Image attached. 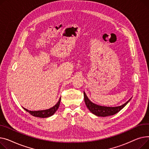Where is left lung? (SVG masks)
Listing matches in <instances>:
<instances>
[{
  "label": "left lung",
  "mask_w": 149,
  "mask_h": 149,
  "mask_svg": "<svg viewBox=\"0 0 149 149\" xmlns=\"http://www.w3.org/2000/svg\"><path fill=\"white\" fill-rule=\"evenodd\" d=\"M84 100L86 107L94 115L99 117H107L109 116H113L116 114V113L118 112L121 109H123L127 103L130 101L131 99H130L127 102H126L125 104H122L120 107H102L100 105H97L93 102H91L89 99L87 97L85 92H84Z\"/></svg>",
  "instance_id": "left-lung-1"
}]
</instances>
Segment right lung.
<instances>
[{
    "label": "right lung",
    "instance_id": "right-lung-1",
    "mask_svg": "<svg viewBox=\"0 0 149 149\" xmlns=\"http://www.w3.org/2000/svg\"><path fill=\"white\" fill-rule=\"evenodd\" d=\"M60 101H61V98L59 99V101L58 102V103L55 104V106H54L52 108L48 109H46V110H42V111H29L28 109H25L24 108H23V109L27 111L28 112H29L31 115L34 116V117H40V118H46V117H49L52 116V115L54 114V113L57 111L59 104H60Z\"/></svg>",
    "mask_w": 149,
    "mask_h": 149
}]
</instances>
